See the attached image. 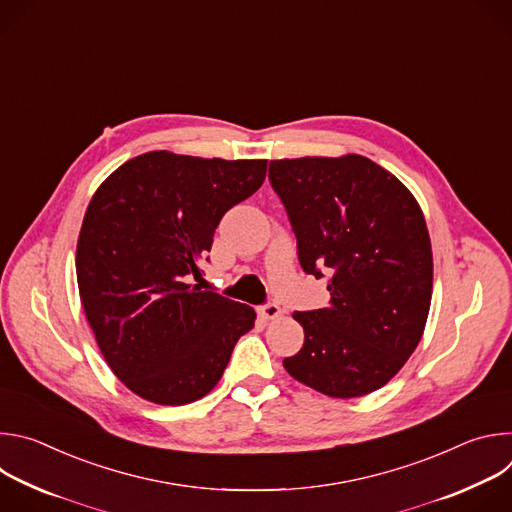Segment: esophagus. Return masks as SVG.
<instances>
[{
	"label": "esophagus",
	"mask_w": 512,
	"mask_h": 512,
	"mask_svg": "<svg viewBox=\"0 0 512 512\" xmlns=\"http://www.w3.org/2000/svg\"><path fill=\"white\" fill-rule=\"evenodd\" d=\"M259 316L263 320H277L281 316V308L277 304H265L263 308H259Z\"/></svg>",
	"instance_id": "1"
}]
</instances>
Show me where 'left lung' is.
Instances as JSON below:
<instances>
[{
  "label": "left lung",
  "mask_w": 512,
  "mask_h": 512,
  "mask_svg": "<svg viewBox=\"0 0 512 512\" xmlns=\"http://www.w3.org/2000/svg\"><path fill=\"white\" fill-rule=\"evenodd\" d=\"M269 180L304 271L330 275L328 306L294 312L306 340L283 367L334 399L369 395L401 371L425 330L433 257L421 206L358 154L273 160Z\"/></svg>",
  "instance_id": "left-lung-1"
}]
</instances>
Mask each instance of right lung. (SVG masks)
Segmentation results:
<instances>
[{
  "instance_id": "1",
  "label": "right lung",
  "mask_w": 512,
  "mask_h": 512,
  "mask_svg": "<svg viewBox=\"0 0 512 512\" xmlns=\"http://www.w3.org/2000/svg\"><path fill=\"white\" fill-rule=\"evenodd\" d=\"M267 160L141 154L93 194L77 243L87 322L115 377L158 405L221 381L255 310L188 283L223 214L265 180Z\"/></svg>"
}]
</instances>
